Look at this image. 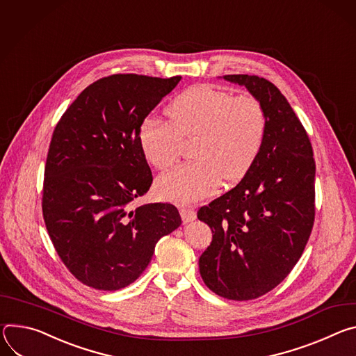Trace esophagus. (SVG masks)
Masks as SVG:
<instances>
[{"mask_svg": "<svg viewBox=\"0 0 356 356\" xmlns=\"http://www.w3.org/2000/svg\"><path fill=\"white\" fill-rule=\"evenodd\" d=\"M179 213H181V218H182V222L184 223H189L192 220L196 219V212L193 209H189V208H181L179 209Z\"/></svg>", "mask_w": 356, "mask_h": 356, "instance_id": "esophagus-1", "label": "esophagus"}]
</instances>
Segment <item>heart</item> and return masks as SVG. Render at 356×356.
Segmentation results:
<instances>
[{"label": "heart", "mask_w": 356, "mask_h": 356, "mask_svg": "<svg viewBox=\"0 0 356 356\" xmlns=\"http://www.w3.org/2000/svg\"><path fill=\"white\" fill-rule=\"evenodd\" d=\"M168 115L170 120L147 115L138 130V143L152 167L168 170L178 161L181 136L198 133L195 160L163 174L155 184L156 193L175 204L209 196L222 178H242L257 160L267 134V115L256 97L234 96L212 85L182 92L171 103Z\"/></svg>", "instance_id": "obj_1"}]
</instances>
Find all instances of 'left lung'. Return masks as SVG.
<instances>
[{"label": "left lung", "instance_id": "1", "mask_svg": "<svg viewBox=\"0 0 356 356\" xmlns=\"http://www.w3.org/2000/svg\"><path fill=\"white\" fill-rule=\"evenodd\" d=\"M223 79L261 103L267 134L242 181L198 211L213 233L200 271L215 294L246 301L277 287L304 252L315 216V161L305 129L277 88L254 74Z\"/></svg>", "mask_w": 356, "mask_h": 356}]
</instances>
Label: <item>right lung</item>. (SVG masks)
<instances>
[{
  "label": "right lung",
  "mask_w": 356,
  "mask_h": 356,
  "mask_svg": "<svg viewBox=\"0 0 356 356\" xmlns=\"http://www.w3.org/2000/svg\"><path fill=\"white\" fill-rule=\"evenodd\" d=\"M181 81L111 74L88 86L55 127L44 178V220L74 277L103 291L136 282L156 242L181 225L171 204L134 208L152 184L141 122Z\"/></svg>",
  "instance_id": "1"
}]
</instances>
